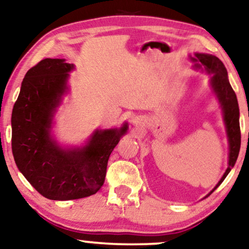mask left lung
<instances>
[{
  "label": "left lung",
  "mask_w": 249,
  "mask_h": 249,
  "mask_svg": "<svg viewBox=\"0 0 249 249\" xmlns=\"http://www.w3.org/2000/svg\"><path fill=\"white\" fill-rule=\"evenodd\" d=\"M191 59L196 61V67L203 66L209 73H214V76L212 79V86L214 91L216 92V95L218 97L219 103H221L224 112V121L225 125H227L230 153H229V167L227 172L224 173L223 177L219 180L217 185L215 186L214 190H216L221 185V183L223 182L225 177L228 176V174L230 173L231 168L234 166L239 151H240L241 134L240 124H239L238 101L235 92L232 89L230 82H229L227 69H225L222 60H219L217 57L212 56V54L205 53H196V57H192ZM214 190L212 192H214Z\"/></svg>",
  "instance_id": "8db88e82"
}]
</instances>
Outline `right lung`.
<instances>
[{
  "mask_svg": "<svg viewBox=\"0 0 249 249\" xmlns=\"http://www.w3.org/2000/svg\"><path fill=\"white\" fill-rule=\"evenodd\" d=\"M73 64L46 58L28 70L11 117L12 153L26 179L51 200L95 195L104 184L108 158L128 125L97 131L86 147L63 151L49 136L53 111Z\"/></svg>",
  "mask_w": 249,
  "mask_h": 249,
  "instance_id": "obj_1",
  "label": "right lung"
}]
</instances>
